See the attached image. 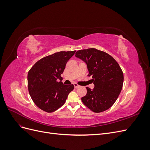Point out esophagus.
<instances>
[{"label": "esophagus", "mask_w": 150, "mask_h": 150, "mask_svg": "<svg viewBox=\"0 0 150 150\" xmlns=\"http://www.w3.org/2000/svg\"><path fill=\"white\" fill-rule=\"evenodd\" d=\"M74 88H79V86H80L79 85H78V84H76V83L74 84Z\"/></svg>", "instance_id": "obj_1"}]
</instances>
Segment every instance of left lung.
Masks as SVG:
<instances>
[{
    "instance_id": "obj_1",
    "label": "left lung",
    "mask_w": 150,
    "mask_h": 150,
    "mask_svg": "<svg viewBox=\"0 0 150 150\" xmlns=\"http://www.w3.org/2000/svg\"><path fill=\"white\" fill-rule=\"evenodd\" d=\"M75 56L86 62L94 88L86 87L83 104L94 112L108 110L115 103L123 84V72L110 54L94 48L79 50Z\"/></svg>"
}]
</instances>
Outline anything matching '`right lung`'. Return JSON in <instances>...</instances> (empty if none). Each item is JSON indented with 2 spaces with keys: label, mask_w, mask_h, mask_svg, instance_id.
Instances as JSON below:
<instances>
[{
  "label": "right lung",
  "mask_w": 150,
  "mask_h": 150,
  "mask_svg": "<svg viewBox=\"0 0 150 150\" xmlns=\"http://www.w3.org/2000/svg\"><path fill=\"white\" fill-rule=\"evenodd\" d=\"M76 51H61L39 60L28 74V90L33 102L40 110L47 112L56 111L66 102L74 85H65L61 78L67 62Z\"/></svg>",
  "instance_id": "1"
}]
</instances>
